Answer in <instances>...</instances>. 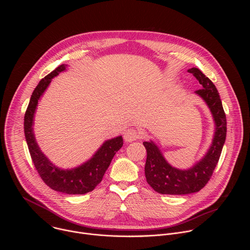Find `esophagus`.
I'll return each instance as SVG.
<instances>
[{
  "label": "esophagus",
  "mask_w": 250,
  "mask_h": 250,
  "mask_svg": "<svg viewBox=\"0 0 250 250\" xmlns=\"http://www.w3.org/2000/svg\"><path fill=\"white\" fill-rule=\"evenodd\" d=\"M139 136V132L135 128H127L124 133V139L126 142H131L133 140H136Z\"/></svg>",
  "instance_id": "esophagus-1"
}]
</instances>
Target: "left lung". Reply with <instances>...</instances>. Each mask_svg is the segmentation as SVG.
<instances>
[{"mask_svg":"<svg viewBox=\"0 0 250 250\" xmlns=\"http://www.w3.org/2000/svg\"><path fill=\"white\" fill-rule=\"evenodd\" d=\"M202 86L195 93L208 106L215 122V134L204 157L193 167L182 170L170 165L164 158L159 147L152 140L145 141L147 151L145 167L147 183L154 191L166 195H186L203 189L215 170L227 136V119L219 92L213 83L198 68L188 70Z\"/></svg>","mask_w":250,"mask_h":250,"instance_id":"left-lung-1","label":"left lung"}]
</instances>
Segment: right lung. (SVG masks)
<instances>
[{"instance_id":"1","label":"right lung","mask_w":250,"mask_h":250,"mask_svg":"<svg viewBox=\"0 0 250 250\" xmlns=\"http://www.w3.org/2000/svg\"><path fill=\"white\" fill-rule=\"evenodd\" d=\"M66 68V64L59 65L51 73L42 79L32 92L24 115V135L32 162L43 182L57 192L69 195H83L93 191L102 181L115 154L122 148L124 140L122 135L105 140L88 161L72 169H62L55 166L41 150L32 127L34 114L39 101L51 80L65 71Z\"/></svg>"}]
</instances>
